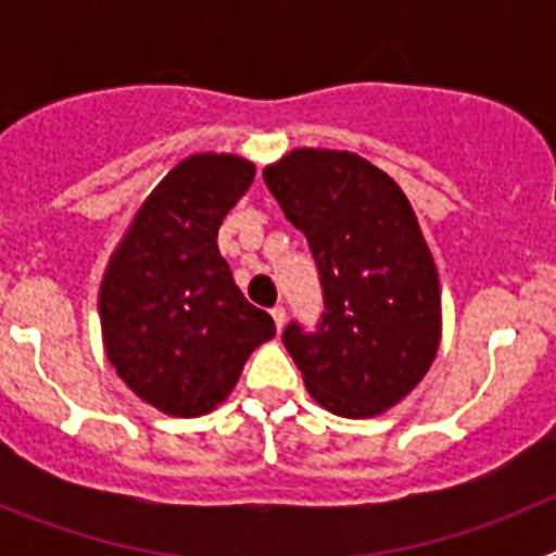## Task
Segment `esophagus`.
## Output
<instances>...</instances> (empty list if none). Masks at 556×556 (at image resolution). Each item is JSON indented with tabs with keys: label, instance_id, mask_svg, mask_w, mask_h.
Listing matches in <instances>:
<instances>
[{
	"label": "esophagus",
	"instance_id": "obj_1",
	"mask_svg": "<svg viewBox=\"0 0 556 556\" xmlns=\"http://www.w3.org/2000/svg\"><path fill=\"white\" fill-rule=\"evenodd\" d=\"M269 314H273L275 328H278V331H281V328H283V323H287V308H283V306H275L273 312H269Z\"/></svg>",
	"mask_w": 556,
	"mask_h": 556
}]
</instances>
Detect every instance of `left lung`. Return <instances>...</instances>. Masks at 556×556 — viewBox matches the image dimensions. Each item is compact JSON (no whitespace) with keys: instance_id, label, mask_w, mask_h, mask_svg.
Wrapping results in <instances>:
<instances>
[{"instance_id":"1","label":"left lung","mask_w":556,"mask_h":556,"mask_svg":"<svg viewBox=\"0 0 556 556\" xmlns=\"http://www.w3.org/2000/svg\"><path fill=\"white\" fill-rule=\"evenodd\" d=\"M289 223L306 236L323 287L314 331L283 345L320 406L372 417L409 395L440 348V281L401 186L353 152L292 150L264 169Z\"/></svg>"}]
</instances>
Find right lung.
<instances>
[{
    "label": "right lung",
    "instance_id": "obj_1",
    "mask_svg": "<svg viewBox=\"0 0 556 556\" xmlns=\"http://www.w3.org/2000/svg\"><path fill=\"white\" fill-rule=\"evenodd\" d=\"M255 166L200 152L150 191L100 289L105 353L141 401L172 417L223 404L255 348L275 337L219 255L217 230Z\"/></svg>",
    "mask_w": 556,
    "mask_h": 556
}]
</instances>
